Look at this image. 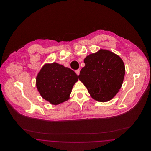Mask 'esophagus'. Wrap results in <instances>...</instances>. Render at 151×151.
Returning a JSON list of instances; mask_svg holds the SVG:
<instances>
[{
    "instance_id": "1",
    "label": "esophagus",
    "mask_w": 151,
    "mask_h": 151,
    "mask_svg": "<svg viewBox=\"0 0 151 151\" xmlns=\"http://www.w3.org/2000/svg\"><path fill=\"white\" fill-rule=\"evenodd\" d=\"M75 72H76V73L78 75H79V73H80V70H79V69L76 70L75 71Z\"/></svg>"
}]
</instances>
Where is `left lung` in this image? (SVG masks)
Returning a JSON list of instances; mask_svg holds the SVG:
<instances>
[{
    "instance_id": "left-lung-1",
    "label": "left lung",
    "mask_w": 151,
    "mask_h": 151,
    "mask_svg": "<svg viewBox=\"0 0 151 151\" xmlns=\"http://www.w3.org/2000/svg\"><path fill=\"white\" fill-rule=\"evenodd\" d=\"M79 79L96 100L106 102L121 89L125 74L122 59L110 51L100 50L87 56Z\"/></svg>"
}]
</instances>
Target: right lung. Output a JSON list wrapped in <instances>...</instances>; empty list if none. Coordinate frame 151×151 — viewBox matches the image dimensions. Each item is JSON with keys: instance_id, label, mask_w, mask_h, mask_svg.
Returning <instances> with one entry per match:
<instances>
[{"instance_id": "1", "label": "right lung", "mask_w": 151, "mask_h": 151, "mask_svg": "<svg viewBox=\"0 0 151 151\" xmlns=\"http://www.w3.org/2000/svg\"><path fill=\"white\" fill-rule=\"evenodd\" d=\"M78 80V75L71 69L53 63L41 68L36 78V86L45 100L58 105L69 99Z\"/></svg>"}]
</instances>
